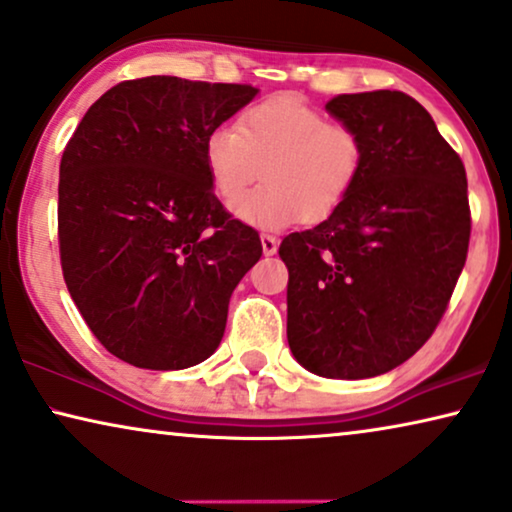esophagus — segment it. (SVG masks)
Returning a JSON list of instances; mask_svg holds the SVG:
<instances>
[{
    "mask_svg": "<svg viewBox=\"0 0 512 512\" xmlns=\"http://www.w3.org/2000/svg\"><path fill=\"white\" fill-rule=\"evenodd\" d=\"M261 244H263V254H265V256H272V254H277L279 240H277L275 235H268V233H263V235H261Z\"/></svg>",
    "mask_w": 512,
    "mask_h": 512,
    "instance_id": "1",
    "label": "esophagus"
}]
</instances>
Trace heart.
I'll return each instance as SVG.
<instances>
[{"label":"heart","mask_w":512,"mask_h":512,"mask_svg":"<svg viewBox=\"0 0 512 512\" xmlns=\"http://www.w3.org/2000/svg\"><path fill=\"white\" fill-rule=\"evenodd\" d=\"M205 163L219 198L233 200L264 170L266 184L235 200L249 226L279 230L298 219L324 221L359 184L366 142L347 123L331 121L296 97H270L240 123H221L205 139Z\"/></svg>","instance_id":"1"}]
</instances>
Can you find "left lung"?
Masks as SVG:
<instances>
[{
	"mask_svg": "<svg viewBox=\"0 0 512 512\" xmlns=\"http://www.w3.org/2000/svg\"><path fill=\"white\" fill-rule=\"evenodd\" d=\"M366 142L359 184L319 226L286 235V338L300 366L363 380L408 361L443 319L471 237L466 170L401 90L338 95Z\"/></svg>",
	"mask_w": 512,
	"mask_h": 512,
	"instance_id": "obj_1",
	"label": "left lung"
}]
</instances>
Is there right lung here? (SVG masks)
I'll list each match as a JSON object with an SVG mask.
<instances>
[{
    "mask_svg": "<svg viewBox=\"0 0 512 512\" xmlns=\"http://www.w3.org/2000/svg\"><path fill=\"white\" fill-rule=\"evenodd\" d=\"M247 83L146 76L107 90L65 146L60 263L104 349L137 368L205 361L235 286L261 258L258 233L214 195L209 130L254 100Z\"/></svg>",
    "mask_w": 512,
    "mask_h": 512,
    "instance_id": "1",
    "label": "right lung"
}]
</instances>
